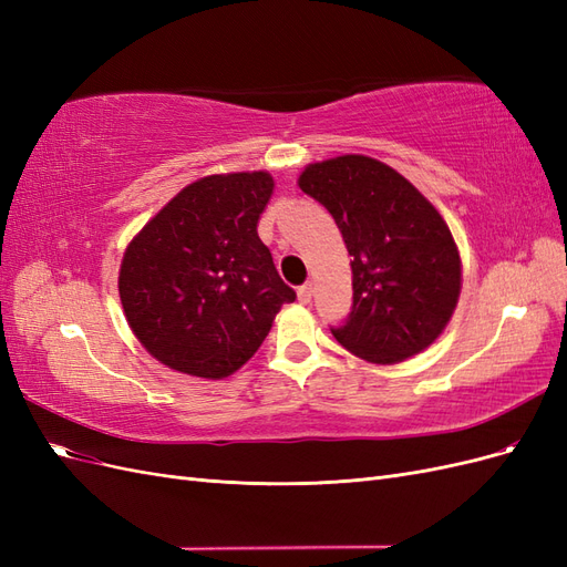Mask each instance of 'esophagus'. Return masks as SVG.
<instances>
[{"label": "esophagus", "instance_id": "obj_1", "mask_svg": "<svg viewBox=\"0 0 567 567\" xmlns=\"http://www.w3.org/2000/svg\"><path fill=\"white\" fill-rule=\"evenodd\" d=\"M298 300L302 302V305H307L312 300V284H302L300 288H298Z\"/></svg>", "mask_w": 567, "mask_h": 567}]
</instances>
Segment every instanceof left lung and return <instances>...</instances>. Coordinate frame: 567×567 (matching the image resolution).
Wrapping results in <instances>:
<instances>
[{
    "label": "left lung",
    "instance_id": "left-lung-1",
    "mask_svg": "<svg viewBox=\"0 0 567 567\" xmlns=\"http://www.w3.org/2000/svg\"><path fill=\"white\" fill-rule=\"evenodd\" d=\"M298 184L331 213L352 255V312L331 326L336 340L373 364L425 350L461 290L458 250L440 213L414 184L367 156L307 165Z\"/></svg>",
    "mask_w": 567,
    "mask_h": 567
}]
</instances>
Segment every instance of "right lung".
<instances>
[{"label": "right lung", "instance_id": "add662e5", "mask_svg": "<svg viewBox=\"0 0 567 567\" xmlns=\"http://www.w3.org/2000/svg\"><path fill=\"white\" fill-rule=\"evenodd\" d=\"M271 188L267 173L198 179L127 246L120 300L134 336L165 367L225 379L296 300L257 236Z\"/></svg>", "mask_w": 567, "mask_h": 567}]
</instances>
